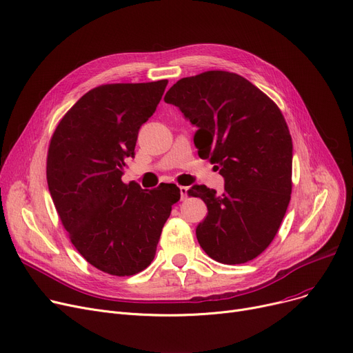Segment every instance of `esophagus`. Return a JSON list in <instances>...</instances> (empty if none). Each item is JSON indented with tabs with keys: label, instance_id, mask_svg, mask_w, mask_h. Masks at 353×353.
Here are the masks:
<instances>
[{
	"label": "esophagus",
	"instance_id": "esophagus-1",
	"mask_svg": "<svg viewBox=\"0 0 353 353\" xmlns=\"http://www.w3.org/2000/svg\"><path fill=\"white\" fill-rule=\"evenodd\" d=\"M188 194H189V188L180 186V199H181V200H186V199H188Z\"/></svg>",
	"mask_w": 353,
	"mask_h": 353
}]
</instances>
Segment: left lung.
Here are the masks:
<instances>
[{"mask_svg": "<svg viewBox=\"0 0 353 353\" xmlns=\"http://www.w3.org/2000/svg\"><path fill=\"white\" fill-rule=\"evenodd\" d=\"M164 101L197 127L201 159L216 163L225 192L194 184L208 216L196 229L201 249L225 265L246 263L276 236L292 193V137L277 107L242 76L206 71L179 80Z\"/></svg>", "mask_w": 353, "mask_h": 353, "instance_id": "left-lung-1", "label": "left lung"}]
</instances>
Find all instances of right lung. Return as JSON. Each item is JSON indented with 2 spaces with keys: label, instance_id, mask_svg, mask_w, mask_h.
Here are the masks:
<instances>
[{
  "label": "right lung",
  "instance_id": "add662e5",
  "mask_svg": "<svg viewBox=\"0 0 353 353\" xmlns=\"http://www.w3.org/2000/svg\"><path fill=\"white\" fill-rule=\"evenodd\" d=\"M167 80L105 84L74 104L51 137L47 183L71 243L94 268L132 276L153 262L161 229L180 200L176 184L143 190L124 184L140 127Z\"/></svg>",
  "mask_w": 353,
  "mask_h": 353
}]
</instances>
